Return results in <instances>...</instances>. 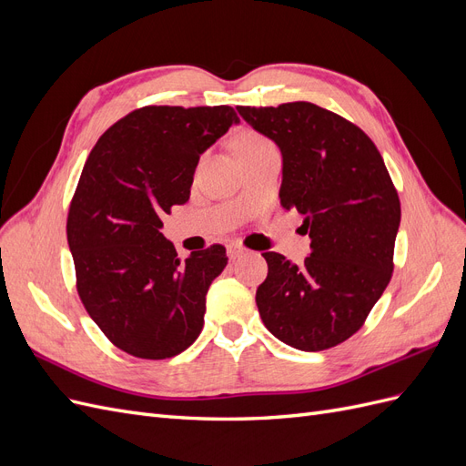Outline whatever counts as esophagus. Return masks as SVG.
Here are the masks:
<instances>
[{"mask_svg":"<svg viewBox=\"0 0 466 466\" xmlns=\"http://www.w3.org/2000/svg\"><path fill=\"white\" fill-rule=\"evenodd\" d=\"M241 255H245V248H243L241 245H229V247H228V257H229L231 260L238 258Z\"/></svg>","mask_w":466,"mask_h":466,"instance_id":"esophagus-1","label":"esophagus"}]
</instances>
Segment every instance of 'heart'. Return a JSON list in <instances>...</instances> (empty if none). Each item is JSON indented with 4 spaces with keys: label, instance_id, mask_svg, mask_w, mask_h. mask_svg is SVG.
Returning a JSON list of instances; mask_svg holds the SVG:
<instances>
[{
    "label": "heart",
    "instance_id": "obj_1",
    "mask_svg": "<svg viewBox=\"0 0 466 466\" xmlns=\"http://www.w3.org/2000/svg\"><path fill=\"white\" fill-rule=\"evenodd\" d=\"M266 146H272L268 139H264L262 136L255 134V132H248L245 136L238 137L237 142V153H245V151H255V149H260V147H266Z\"/></svg>",
    "mask_w": 466,
    "mask_h": 466
}]
</instances>
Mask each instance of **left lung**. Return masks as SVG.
<instances>
[{
    "instance_id": "8db88e82",
    "label": "left lung",
    "mask_w": 466,
    "mask_h": 466,
    "mask_svg": "<svg viewBox=\"0 0 466 466\" xmlns=\"http://www.w3.org/2000/svg\"><path fill=\"white\" fill-rule=\"evenodd\" d=\"M281 151L279 202L303 216V266L264 252L257 289L264 327L303 351L340 344L361 329L392 276L400 200L379 149L356 124L313 103L237 106Z\"/></svg>"
}]
</instances>
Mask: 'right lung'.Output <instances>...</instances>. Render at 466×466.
<instances>
[{
  "mask_svg": "<svg viewBox=\"0 0 466 466\" xmlns=\"http://www.w3.org/2000/svg\"><path fill=\"white\" fill-rule=\"evenodd\" d=\"M233 124L237 112L225 105L144 106L110 126L83 167L67 214L77 291L126 354L173 358L202 332L225 247L180 260L161 219L188 202L200 155Z\"/></svg>",
  "mask_w": 466,
  "mask_h": 466,
  "instance_id": "right-lung-1",
  "label": "right lung"
}]
</instances>
